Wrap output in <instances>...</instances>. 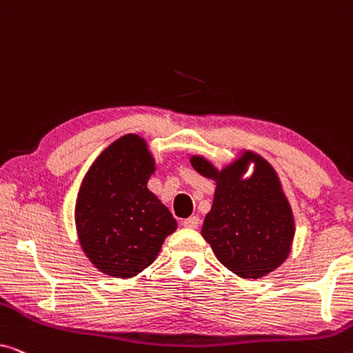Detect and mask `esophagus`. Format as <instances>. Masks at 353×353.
<instances>
[{"label":"esophagus","instance_id":"obj_1","mask_svg":"<svg viewBox=\"0 0 353 353\" xmlns=\"http://www.w3.org/2000/svg\"><path fill=\"white\" fill-rule=\"evenodd\" d=\"M199 223H201V220L197 215H192V216H190V219L183 220V226H185V228H190V230H196L197 226H199Z\"/></svg>","mask_w":353,"mask_h":353}]
</instances>
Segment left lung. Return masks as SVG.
I'll return each instance as SVG.
<instances>
[{"label": "left lung", "instance_id": "left-lung-1", "mask_svg": "<svg viewBox=\"0 0 353 353\" xmlns=\"http://www.w3.org/2000/svg\"><path fill=\"white\" fill-rule=\"evenodd\" d=\"M190 162L215 181L201 234L219 262L244 279H259L281 267L291 254L296 223L272 163L248 149L223 168L202 156H191ZM250 165L253 172L245 177Z\"/></svg>", "mask_w": 353, "mask_h": 353}]
</instances>
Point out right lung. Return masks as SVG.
Masks as SVG:
<instances>
[{
  "label": "right lung",
  "mask_w": 353,
  "mask_h": 353,
  "mask_svg": "<svg viewBox=\"0 0 353 353\" xmlns=\"http://www.w3.org/2000/svg\"><path fill=\"white\" fill-rule=\"evenodd\" d=\"M156 159L146 139L123 134L91 163L75 202L79 241L90 262L114 278H133L161 252L176 220L148 190Z\"/></svg>",
  "instance_id": "obj_1"
}]
</instances>
